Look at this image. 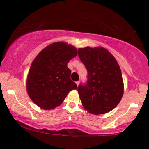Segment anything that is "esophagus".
Segmentation results:
<instances>
[{
	"label": "esophagus",
	"instance_id": "obj_1",
	"mask_svg": "<svg viewBox=\"0 0 149 149\" xmlns=\"http://www.w3.org/2000/svg\"><path fill=\"white\" fill-rule=\"evenodd\" d=\"M76 83V85L78 86V85H79V84H80V81H77Z\"/></svg>",
	"mask_w": 149,
	"mask_h": 149
}]
</instances>
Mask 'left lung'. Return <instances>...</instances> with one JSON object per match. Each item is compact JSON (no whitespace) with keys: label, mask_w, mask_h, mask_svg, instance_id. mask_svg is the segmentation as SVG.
I'll return each mask as SVG.
<instances>
[{"label":"left lung","mask_w":149,"mask_h":149,"mask_svg":"<svg viewBox=\"0 0 149 149\" xmlns=\"http://www.w3.org/2000/svg\"><path fill=\"white\" fill-rule=\"evenodd\" d=\"M78 57L88 71L86 84L80 83L78 88L84 109L95 115L111 111L120 102L124 92L117 61L104 47L79 48Z\"/></svg>","instance_id":"8db88e82"}]
</instances>
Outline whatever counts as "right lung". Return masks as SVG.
Listing matches in <instances>:
<instances>
[{
    "mask_svg": "<svg viewBox=\"0 0 149 149\" xmlns=\"http://www.w3.org/2000/svg\"><path fill=\"white\" fill-rule=\"evenodd\" d=\"M77 54L74 46L57 42L45 47L34 59L27 77L26 90L37 106L50 110L60 105L71 90H76L67 64Z\"/></svg>",
    "mask_w": 149,
    "mask_h": 149,
    "instance_id": "add662e5",
    "label": "right lung"
}]
</instances>
